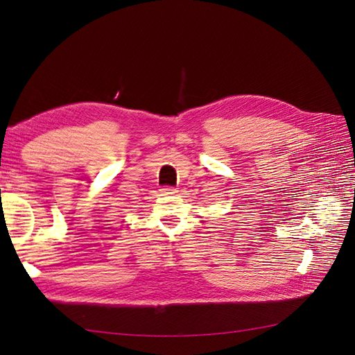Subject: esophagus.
Masks as SVG:
<instances>
[{"mask_svg":"<svg viewBox=\"0 0 355 355\" xmlns=\"http://www.w3.org/2000/svg\"><path fill=\"white\" fill-rule=\"evenodd\" d=\"M161 192H163V194H176L178 189L176 188H171V187H166V188L161 189Z\"/></svg>","mask_w":355,"mask_h":355,"instance_id":"esophagus-1","label":"esophagus"}]
</instances>
